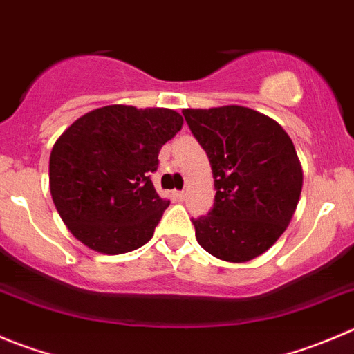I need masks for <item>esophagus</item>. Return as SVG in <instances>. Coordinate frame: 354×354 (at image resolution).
I'll list each match as a JSON object with an SVG mask.
<instances>
[{
	"instance_id": "esophagus-1",
	"label": "esophagus",
	"mask_w": 354,
	"mask_h": 354,
	"mask_svg": "<svg viewBox=\"0 0 354 354\" xmlns=\"http://www.w3.org/2000/svg\"><path fill=\"white\" fill-rule=\"evenodd\" d=\"M175 198H177V201H184L186 200V193H184V191H177V193H175Z\"/></svg>"
}]
</instances>
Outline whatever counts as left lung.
Masks as SVG:
<instances>
[{
	"mask_svg": "<svg viewBox=\"0 0 354 354\" xmlns=\"http://www.w3.org/2000/svg\"><path fill=\"white\" fill-rule=\"evenodd\" d=\"M212 165L214 208L193 221L196 240L225 262H248L276 243L302 191V167L288 133L243 106L184 109Z\"/></svg>",
	"mask_w": 354,
	"mask_h": 354,
	"instance_id": "left-lung-1",
	"label": "left lung"
}]
</instances>
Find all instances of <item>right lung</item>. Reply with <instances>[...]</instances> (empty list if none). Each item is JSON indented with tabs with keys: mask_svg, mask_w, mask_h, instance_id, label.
<instances>
[{
	"mask_svg": "<svg viewBox=\"0 0 354 354\" xmlns=\"http://www.w3.org/2000/svg\"><path fill=\"white\" fill-rule=\"evenodd\" d=\"M167 107L104 106L83 114L53 144L50 193L67 230L99 254H127L153 238L170 201L151 174L165 142L183 129Z\"/></svg>",
	"mask_w": 354,
	"mask_h": 354,
	"instance_id": "1",
	"label": "right lung"
}]
</instances>
